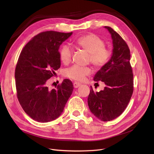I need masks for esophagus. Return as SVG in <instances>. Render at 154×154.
<instances>
[{"mask_svg": "<svg viewBox=\"0 0 154 154\" xmlns=\"http://www.w3.org/2000/svg\"><path fill=\"white\" fill-rule=\"evenodd\" d=\"M80 85H81L80 83H77V82H74V83H73V86H74V88H78V87H80Z\"/></svg>", "mask_w": 154, "mask_h": 154, "instance_id": "1", "label": "esophagus"}]
</instances>
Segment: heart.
<instances>
[{
  "label": "heart",
  "instance_id": "1",
  "mask_svg": "<svg viewBox=\"0 0 154 154\" xmlns=\"http://www.w3.org/2000/svg\"><path fill=\"white\" fill-rule=\"evenodd\" d=\"M74 44L89 53L88 60L96 68H101L109 62L111 53L105 46V42L99 36L94 33H89L79 37ZM72 49L67 44L63 45L60 49V58L64 63L71 62ZM92 70L89 67H83L78 65H73L64 70L65 76L76 81H82L86 76L89 75Z\"/></svg>",
  "mask_w": 154,
  "mask_h": 154
}]
</instances>
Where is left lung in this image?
<instances>
[{
	"mask_svg": "<svg viewBox=\"0 0 154 154\" xmlns=\"http://www.w3.org/2000/svg\"><path fill=\"white\" fill-rule=\"evenodd\" d=\"M105 27L112 39V55L96 72L94 80L103 82L106 86L100 92L94 91L91 87L87 102L91 112L97 119L109 122L118 118L127 108L134 91V76L128 45L112 28Z\"/></svg>",
	"mask_w": 154,
	"mask_h": 154,
	"instance_id": "1",
	"label": "left lung"
}]
</instances>
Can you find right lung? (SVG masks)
Listing matches in <instances>:
<instances>
[{"mask_svg":"<svg viewBox=\"0 0 154 154\" xmlns=\"http://www.w3.org/2000/svg\"><path fill=\"white\" fill-rule=\"evenodd\" d=\"M72 32H41L22 50L15 68L17 96L23 110L36 122L58 118L72 94L73 85L65 79L56 88L49 87V78L60 67L59 47Z\"/></svg>","mask_w":154,"mask_h":154,"instance_id":"1","label":"right lung"}]
</instances>
